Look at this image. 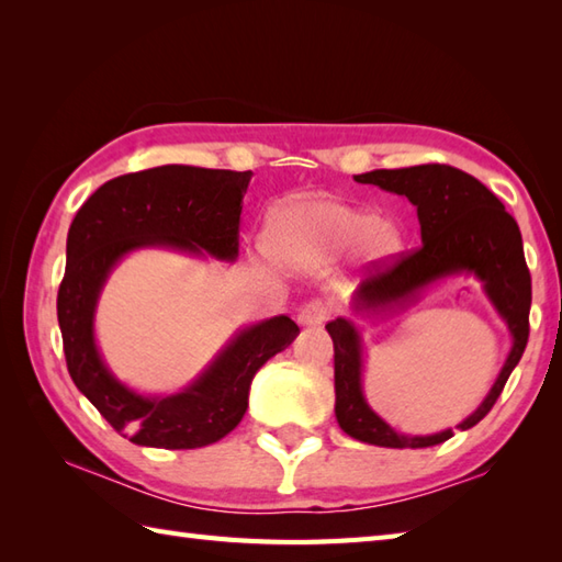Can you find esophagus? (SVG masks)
<instances>
[{"mask_svg": "<svg viewBox=\"0 0 562 562\" xmlns=\"http://www.w3.org/2000/svg\"><path fill=\"white\" fill-rule=\"evenodd\" d=\"M328 306H326V302H321V300H312V302H306L302 308H300V314H296V318H300V324L302 326H321L324 324V321L328 318Z\"/></svg>", "mask_w": 562, "mask_h": 562, "instance_id": "esophagus-1", "label": "esophagus"}]
</instances>
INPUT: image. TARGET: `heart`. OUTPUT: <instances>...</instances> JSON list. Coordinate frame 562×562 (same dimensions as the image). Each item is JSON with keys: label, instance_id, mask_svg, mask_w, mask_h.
I'll list each match as a JSON object with an SVG mask.
<instances>
[{"label": "heart", "instance_id": "b5f03b06", "mask_svg": "<svg viewBox=\"0 0 562 562\" xmlns=\"http://www.w3.org/2000/svg\"><path fill=\"white\" fill-rule=\"evenodd\" d=\"M396 246L398 232L389 220L338 200L290 202L268 222L270 254L290 268H318L350 248L379 260Z\"/></svg>", "mask_w": 562, "mask_h": 562}]
</instances>
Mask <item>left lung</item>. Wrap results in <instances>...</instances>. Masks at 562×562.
I'll return each instance as SVG.
<instances>
[{"mask_svg": "<svg viewBox=\"0 0 562 562\" xmlns=\"http://www.w3.org/2000/svg\"><path fill=\"white\" fill-rule=\"evenodd\" d=\"M357 183H372L389 193L405 195L417 207L423 244L391 266L374 268L355 292V312L376 314L413 302L417 292L451 274L473 272L483 282L487 300L505 318L512 350L503 372L479 411L457 429L479 425L491 413L507 379L521 360L529 340L531 274L524 260L521 234L515 217L479 178L447 164H423L411 169H376L355 176ZM336 357V417L345 435L367 445L391 449L435 447L453 437L451 429L437 435H401L369 408L362 393V338L352 321L326 324Z\"/></svg>", "mask_w": 562, "mask_h": 562, "instance_id": "8db88e82", "label": "left lung"}]
</instances>
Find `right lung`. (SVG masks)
<instances>
[{
	"instance_id": "1",
	"label": "right lung",
	"mask_w": 562,
	"mask_h": 562,
	"mask_svg": "<svg viewBox=\"0 0 562 562\" xmlns=\"http://www.w3.org/2000/svg\"><path fill=\"white\" fill-rule=\"evenodd\" d=\"M250 171L157 166L117 176L79 207L67 234L57 321L69 376L115 432L142 447L198 449L241 423L258 369L296 338L290 316L238 330L193 384L173 396H139L121 384L93 338L97 302L117 260L164 246L220 260L238 256V222Z\"/></svg>"
}]
</instances>
